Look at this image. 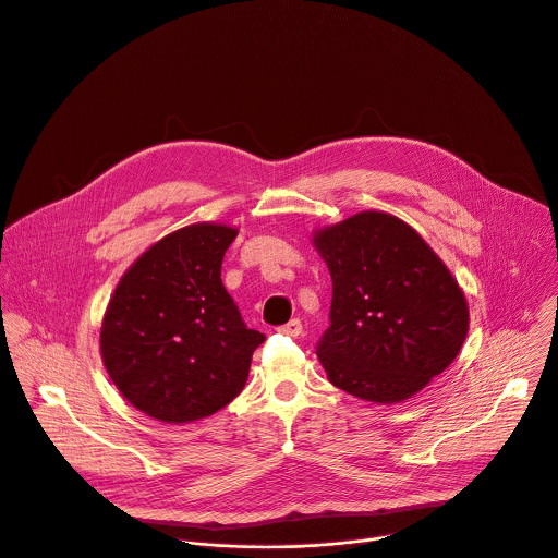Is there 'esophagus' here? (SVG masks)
<instances>
[{"label": "esophagus", "instance_id": "esophagus-1", "mask_svg": "<svg viewBox=\"0 0 558 558\" xmlns=\"http://www.w3.org/2000/svg\"><path fill=\"white\" fill-rule=\"evenodd\" d=\"M279 331H281V333H286V336H292V338H296V336H301V331H303V325H301V320H299V318H294V320H290L288 325L279 327Z\"/></svg>", "mask_w": 558, "mask_h": 558}]
</instances>
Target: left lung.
<instances>
[{"instance_id":"8db88e82","label":"left lung","mask_w":558,"mask_h":558,"mask_svg":"<svg viewBox=\"0 0 558 558\" xmlns=\"http://www.w3.org/2000/svg\"><path fill=\"white\" fill-rule=\"evenodd\" d=\"M312 242L333 281L331 327L316 355L336 387L393 404L454 362L468 301L411 225L368 209L314 231Z\"/></svg>"}]
</instances>
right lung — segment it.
<instances>
[{
    "label": "right lung",
    "mask_w": 558,
    "mask_h": 558,
    "mask_svg": "<svg viewBox=\"0 0 558 558\" xmlns=\"http://www.w3.org/2000/svg\"><path fill=\"white\" fill-rule=\"evenodd\" d=\"M238 229L194 222L151 244L121 277L101 320L104 366L145 415L187 424L227 407L244 387L253 351L220 281Z\"/></svg>",
    "instance_id": "add662e5"
}]
</instances>
